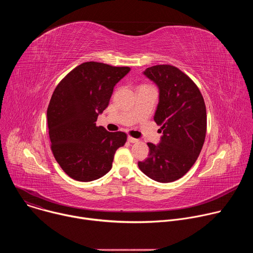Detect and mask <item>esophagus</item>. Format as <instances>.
<instances>
[{"instance_id":"obj_1","label":"esophagus","mask_w":253,"mask_h":253,"mask_svg":"<svg viewBox=\"0 0 253 253\" xmlns=\"http://www.w3.org/2000/svg\"><path fill=\"white\" fill-rule=\"evenodd\" d=\"M127 140H128L130 143H137V142H138V139L133 138V137H131V136H128Z\"/></svg>"}]
</instances>
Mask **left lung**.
<instances>
[{"instance_id": "left-lung-1", "label": "left lung", "mask_w": 253, "mask_h": 253, "mask_svg": "<svg viewBox=\"0 0 253 253\" xmlns=\"http://www.w3.org/2000/svg\"><path fill=\"white\" fill-rule=\"evenodd\" d=\"M159 90L154 121L162 136L155 145L147 143L148 158L140 170L161 183L181 178L193 166L206 134V107L195 83L171 65H156L143 72Z\"/></svg>"}]
</instances>
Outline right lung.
Segmentation results:
<instances>
[{"label":"right lung","mask_w":253,"mask_h":253,"mask_svg":"<svg viewBox=\"0 0 253 253\" xmlns=\"http://www.w3.org/2000/svg\"><path fill=\"white\" fill-rule=\"evenodd\" d=\"M129 71V67L83 63L51 97L47 110L51 149L64 172L77 181H93L109 172L116 150L127 140L124 132H108L96 121Z\"/></svg>","instance_id":"add662e5"}]
</instances>
